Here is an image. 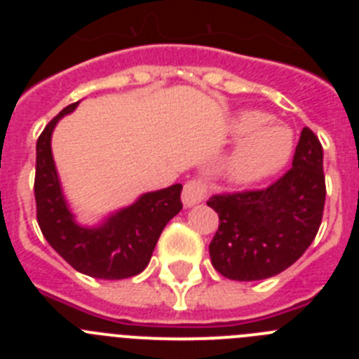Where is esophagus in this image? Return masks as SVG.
<instances>
[{
	"label": "esophagus",
	"mask_w": 359,
	"mask_h": 359,
	"mask_svg": "<svg viewBox=\"0 0 359 359\" xmlns=\"http://www.w3.org/2000/svg\"><path fill=\"white\" fill-rule=\"evenodd\" d=\"M207 183L199 180V177H194V180H189L183 187V205L185 207H194L198 203H201L203 199L207 198Z\"/></svg>",
	"instance_id": "esophagus-1"
}]
</instances>
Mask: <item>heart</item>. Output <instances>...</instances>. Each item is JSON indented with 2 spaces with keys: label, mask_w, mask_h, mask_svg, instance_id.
I'll return each instance as SVG.
<instances>
[{
  "label": "heart",
  "mask_w": 359,
  "mask_h": 359,
  "mask_svg": "<svg viewBox=\"0 0 359 359\" xmlns=\"http://www.w3.org/2000/svg\"><path fill=\"white\" fill-rule=\"evenodd\" d=\"M262 111H243L231 120V135L244 136L226 161V176L239 185L261 182L286 163L293 147L290 129L268 123Z\"/></svg>",
  "instance_id": "obj_1"
}]
</instances>
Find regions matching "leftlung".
Returning a JSON list of instances; mask_svg holds the SVG:
<instances>
[{
    "label": "left lung",
    "instance_id": "obj_1",
    "mask_svg": "<svg viewBox=\"0 0 359 359\" xmlns=\"http://www.w3.org/2000/svg\"><path fill=\"white\" fill-rule=\"evenodd\" d=\"M219 215L210 246L212 266L231 280L278 275L304 255L322 224L325 205L323 149L304 128L293 167L262 190L212 196Z\"/></svg>",
    "mask_w": 359,
    "mask_h": 359
}]
</instances>
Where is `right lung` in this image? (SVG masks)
<instances>
[{"mask_svg": "<svg viewBox=\"0 0 359 359\" xmlns=\"http://www.w3.org/2000/svg\"><path fill=\"white\" fill-rule=\"evenodd\" d=\"M79 102L69 104L44 128L36 147L37 223L44 239L84 275L120 280L142 273L147 268L165 224L182 210L180 183L147 192L98 226H81L68 208L52 156V133L57 122L72 113Z\"/></svg>", "mask_w": 359, "mask_h": 359, "instance_id": "right-lung-1", "label": "right lung"}]
</instances>
